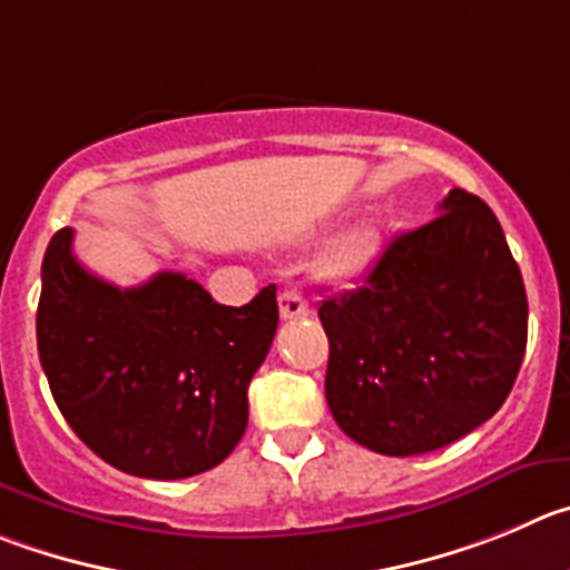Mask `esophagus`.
Returning <instances> with one entry per match:
<instances>
[{"label":"esophagus","mask_w":570,"mask_h":570,"mask_svg":"<svg viewBox=\"0 0 570 570\" xmlns=\"http://www.w3.org/2000/svg\"><path fill=\"white\" fill-rule=\"evenodd\" d=\"M278 309L284 321H297V317L309 315V303L297 289H284L278 295Z\"/></svg>","instance_id":"esophagus-1"}]
</instances>
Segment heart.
<instances>
[{
  "label": "heart",
  "mask_w": 570,
  "mask_h": 570,
  "mask_svg": "<svg viewBox=\"0 0 570 570\" xmlns=\"http://www.w3.org/2000/svg\"><path fill=\"white\" fill-rule=\"evenodd\" d=\"M380 236L371 225H357L345 230L343 236L334 238L326 247V253L317 261L315 275L323 284H345V281L357 278L371 261H374Z\"/></svg>",
  "instance_id": "obj_1"
}]
</instances>
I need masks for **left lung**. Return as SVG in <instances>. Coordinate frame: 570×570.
Instances as JSON below:
<instances>
[{"instance_id":"8db88e82","label":"left lung","mask_w":570,"mask_h":570,"mask_svg":"<svg viewBox=\"0 0 570 570\" xmlns=\"http://www.w3.org/2000/svg\"><path fill=\"white\" fill-rule=\"evenodd\" d=\"M326 402L348 439L422 455L481 428L507 402L529 337V301L501 222L453 188L363 281L321 303Z\"/></svg>"}]
</instances>
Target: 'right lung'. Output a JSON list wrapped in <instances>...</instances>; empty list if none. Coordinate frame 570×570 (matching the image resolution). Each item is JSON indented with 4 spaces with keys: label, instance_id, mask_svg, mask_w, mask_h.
Segmentation results:
<instances>
[{
    "label": "right lung",
    "instance_id": "obj_1",
    "mask_svg": "<svg viewBox=\"0 0 570 570\" xmlns=\"http://www.w3.org/2000/svg\"><path fill=\"white\" fill-rule=\"evenodd\" d=\"M275 328V286L247 306H222L183 273L120 289L78 264L69 227L47 244L41 368L78 439L129 475L177 481L233 453Z\"/></svg>",
    "mask_w": 570,
    "mask_h": 570
}]
</instances>
